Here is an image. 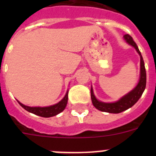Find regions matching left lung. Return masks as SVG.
Listing matches in <instances>:
<instances>
[{
  "label": "left lung",
  "instance_id": "1",
  "mask_svg": "<svg viewBox=\"0 0 156 156\" xmlns=\"http://www.w3.org/2000/svg\"><path fill=\"white\" fill-rule=\"evenodd\" d=\"M124 40L128 43L129 44L133 46V48L136 49L137 53L139 54L140 58V79H139V82L137 85L133 88V90L131 91L126 94L123 97L121 98L119 101H117L115 102L112 103H105L100 101L95 98L94 94L93 89H90V97H91L92 103L93 105L97 109L100 110L101 112H109V113H119L125 111V110L128 109L130 107L133 105L135 103L137 102L139 100L141 95H142L143 92H144V89L146 87V71L145 67H144V60H143L142 55L140 54V51H139L138 48H137L136 43L133 41V38L131 36H129V34H125L123 36Z\"/></svg>",
  "mask_w": 156,
  "mask_h": 156
}]
</instances>
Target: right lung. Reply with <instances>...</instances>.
Returning a JSON list of instances; mask_svg holds the SVG:
<instances>
[{
    "label": "right lung",
    "mask_w": 156,
    "mask_h": 156,
    "mask_svg": "<svg viewBox=\"0 0 156 156\" xmlns=\"http://www.w3.org/2000/svg\"><path fill=\"white\" fill-rule=\"evenodd\" d=\"M68 93L69 91L66 92L65 97L58 103L53 105L48 106V107H30V106H27L22 104L21 102H19V101H18V102L24 109L30 112L31 113H34L35 115H39V116L48 118V117L55 116V115H58L66 108V106L68 102Z\"/></svg>",
    "instance_id": "1"
}]
</instances>
